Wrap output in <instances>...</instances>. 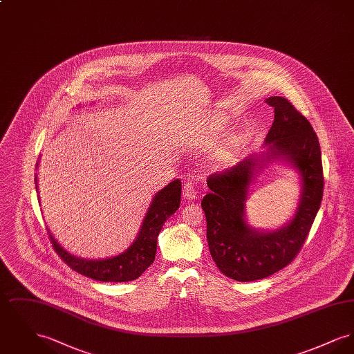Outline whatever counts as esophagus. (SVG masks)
Listing matches in <instances>:
<instances>
[{
	"label": "esophagus",
	"mask_w": 354,
	"mask_h": 354,
	"mask_svg": "<svg viewBox=\"0 0 354 354\" xmlns=\"http://www.w3.org/2000/svg\"><path fill=\"white\" fill-rule=\"evenodd\" d=\"M183 198L187 201H192L196 198V188L192 182H187L183 185Z\"/></svg>",
	"instance_id": "34e87169"
}]
</instances>
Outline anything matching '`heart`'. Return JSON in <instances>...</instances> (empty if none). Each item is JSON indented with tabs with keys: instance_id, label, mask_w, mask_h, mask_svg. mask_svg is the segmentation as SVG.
<instances>
[{
	"instance_id": "1",
	"label": "heart",
	"mask_w": 354,
	"mask_h": 354,
	"mask_svg": "<svg viewBox=\"0 0 354 354\" xmlns=\"http://www.w3.org/2000/svg\"><path fill=\"white\" fill-rule=\"evenodd\" d=\"M212 136H215V131H212V133H211V134H209V136H208V138H212ZM218 158H219L220 160H227V159H228V158H230V152H228V151L221 152V153H220V155H219V156H218Z\"/></svg>"
}]
</instances>
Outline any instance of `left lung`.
I'll list each match as a JSON object with an SVG mask.
<instances>
[{"mask_svg": "<svg viewBox=\"0 0 354 354\" xmlns=\"http://www.w3.org/2000/svg\"><path fill=\"white\" fill-rule=\"evenodd\" d=\"M267 102L274 109L266 139L270 146L267 156L286 158L295 165L303 179V194L286 227L257 232L244 220V203L259 160L248 158L208 176L211 192L203 198L202 207L209 252L220 272L236 281L266 279L290 264L301 251L322 201L320 143L310 122L286 98L270 97Z\"/></svg>", "mask_w": 354, "mask_h": 354, "instance_id": "1", "label": "left lung"}]
</instances>
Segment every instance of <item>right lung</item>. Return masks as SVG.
I'll list each match as a JSON object with an SVG mask.
<instances>
[{
	"instance_id": "add662e5",
	"label": "right lung",
	"mask_w": 354,
	"mask_h": 354,
	"mask_svg": "<svg viewBox=\"0 0 354 354\" xmlns=\"http://www.w3.org/2000/svg\"><path fill=\"white\" fill-rule=\"evenodd\" d=\"M180 192L182 183L176 179L155 195L133 245L119 256L106 260L78 259L66 252L49 232L51 245L71 270L88 279L104 283H124L135 280L153 263L158 235L165 221L179 208Z\"/></svg>"
}]
</instances>
